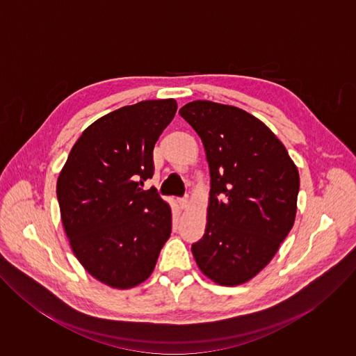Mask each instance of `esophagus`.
Wrapping results in <instances>:
<instances>
[{"mask_svg": "<svg viewBox=\"0 0 356 356\" xmlns=\"http://www.w3.org/2000/svg\"><path fill=\"white\" fill-rule=\"evenodd\" d=\"M177 206H179L180 210H186L188 207V200H179Z\"/></svg>", "mask_w": 356, "mask_h": 356, "instance_id": "esophagus-1", "label": "esophagus"}]
</instances>
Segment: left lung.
<instances>
[{"label": "left lung", "instance_id": "8db88e82", "mask_svg": "<svg viewBox=\"0 0 356 356\" xmlns=\"http://www.w3.org/2000/svg\"><path fill=\"white\" fill-rule=\"evenodd\" d=\"M179 114L200 136L211 177L206 231L193 257L217 284H243L269 265L293 228L297 166L279 138L238 107L197 99Z\"/></svg>", "mask_w": 356, "mask_h": 356}]
</instances>
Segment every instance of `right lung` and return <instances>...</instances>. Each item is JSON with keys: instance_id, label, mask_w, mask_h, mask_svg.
I'll return each mask as SVG.
<instances>
[{"instance_id": "1", "label": "right lung", "mask_w": 356, "mask_h": 356, "mask_svg": "<svg viewBox=\"0 0 356 356\" xmlns=\"http://www.w3.org/2000/svg\"><path fill=\"white\" fill-rule=\"evenodd\" d=\"M177 110L173 98L115 110L87 127L62 168L56 193L74 257L98 282L132 289L155 269L172 209L143 181L152 152Z\"/></svg>"}]
</instances>
